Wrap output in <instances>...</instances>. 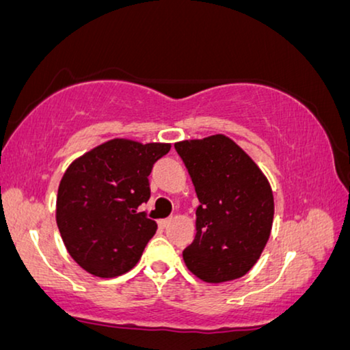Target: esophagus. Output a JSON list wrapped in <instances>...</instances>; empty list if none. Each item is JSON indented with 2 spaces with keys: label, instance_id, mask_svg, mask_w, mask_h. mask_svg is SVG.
I'll list each match as a JSON object with an SVG mask.
<instances>
[{
  "label": "esophagus",
  "instance_id": "esophagus-1",
  "mask_svg": "<svg viewBox=\"0 0 350 350\" xmlns=\"http://www.w3.org/2000/svg\"><path fill=\"white\" fill-rule=\"evenodd\" d=\"M170 223H171V220H161V221H159V226L161 229H166V228L170 226Z\"/></svg>",
  "mask_w": 350,
  "mask_h": 350
}]
</instances>
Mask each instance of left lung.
<instances>
[{"instance_id": "obj_1", "label": "left lung", "mask_w": 350, "mask_h": 350, "mask_svg": "<svg viewBox=\"0 0 350 350\" xmlns=\"http://www.w3.org/2000/svg\"><path fill=\"white\" fill-rule=\"evenodd\" d=\"M189 170L200 206L196 236L184 260L198 278H241L270 237L273 195L258 165L225 135L174 144Z\"/></svg>"}]
</instances>
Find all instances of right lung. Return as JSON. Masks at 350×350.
I'll use <instances>...</instances> for the list:
<instances>
[{"instance_id":"obj_1","label":"right lung","mask_w":350,"mask_h":350,"mask_svg":"<svg viewBox=\"0 0 350 350\" xmlns=\"http://www.w3.org/2000/svg\"><path fill=\"white\" fill-rule=\"evenodd\" d=\"M170 144L111 139L77 159L62 176L56 223L70 256L86 272L113 278L129 272L157 231L142 212L149 174Z\"/></svg>"}]
</instances>
